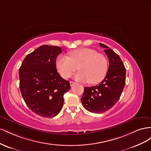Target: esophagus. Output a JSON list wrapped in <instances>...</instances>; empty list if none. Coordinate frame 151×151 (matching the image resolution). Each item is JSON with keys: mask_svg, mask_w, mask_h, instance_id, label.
<instances>
[{"mask_svg": "<svg viewBox=\"0 0 151 151\" xmlns=\"http://www.w3.org/2000/svg\"><path fill=\"white\" fill-rule=\"evenodd\" d=\"M74 84H75L74 82H73V81H70V86H72L74 85Z\"/></svg>", "mask_w": 151, "mask_h": 151, "instance_id": "obj_1", "label": "esophagus"}]
</instances>
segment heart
Returning <instances> with one entry per match:
<instances>
[{
    "mask_svg": "<svg viewBox=\"0 0 151 151\" xmlns=\"http://www.w3.org/2000/svg\"><path fill=\"white\" fill-rule=\"evenodd\" d=\"M68 55L69 57L61 55L56 60V67L63 77H69L78 67L80 70L74 76L77 80L96 84L104 78L108 61L103 54L93 49L82 48L70 52Z\"/></svg>",
    "mask_w": 151,
    "mask_h": 151,
    "instance_id": "obj_1",
    "label": "heart"
}]
</instances>
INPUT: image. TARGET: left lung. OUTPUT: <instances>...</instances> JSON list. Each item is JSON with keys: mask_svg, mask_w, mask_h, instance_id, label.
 I'll return each instance as SVG.
<instances>
[{"mask_svg": "<svg viewBox=\"0 0 151 151\" xmlns=\"http://www.w3.org/2000/svg\"><path fill=\"white\" fill-rule=\"evenodd\" d=\"M109 59L104 79L98 85L85 87L81 102L87 110L102 113L111 109L120 99L125 84L126 68L120 57L106 45L99 43Z\"/></svg>", "mask_w": 151, "mask_h": 151, "instance_id": "obj_1", "label": "left lung"}]
</instances>
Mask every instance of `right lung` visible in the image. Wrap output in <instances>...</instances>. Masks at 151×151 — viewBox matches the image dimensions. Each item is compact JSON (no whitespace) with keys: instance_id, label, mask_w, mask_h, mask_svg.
<instances>
[{"instance_id":"add662e5","label":"right lung","mask_w":151,"mask_h":151,"mask_svg":"<svg viewBox=\"0 0 151 151\" xmlns=\"http://www.w3.org/2000/svg\"><path fill=\"white\" fill-rule=\"evenodd\" d=\"M60 47L43 45L28 54L20 67L19 88L27 106L35 114L52 118L60 113L69 82L57 72L56 59Z\"/></svg>"}]
</instances>
